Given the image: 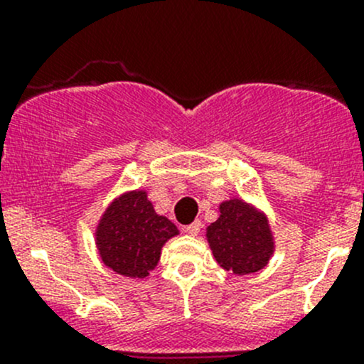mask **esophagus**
<instances>
[{
	"instance_id": "esophagus-1",
	"label": "esophagus",
	"mask_w": 364,
	"mask_h": 364,
	"mask_svg": "<svg viewBox=\"0 0 364 364\" xmlns=\"http://www.w3.org/2000/svg\"><path fill=\"white\" fill-rule=\"evenodd\" d=\"M200 227H203V223H200L199 220H196V222L185 227V232L190 234V236H197V234L200 232Z\"/></svg>"
}]
</instances>
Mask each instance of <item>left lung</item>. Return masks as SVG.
Here are the masks:
<instances>
[{"instance_id": "left-lung-1", "label": "left lung", "mask_w": 364, "mask_h": 364, "mask_svg": "<svg viewBox=\"0 0 364 364\" xmlns=\"http://www.w3.org/2000/svg\"><path fill=\"white\" fill-rule=\"evenodd\" d=\"M208 241L216 262L236 274L262 269L273 253L266 216L240 199L220 204V218L208 227Z\"/></svg>"}]
</instances>
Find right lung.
<instances>
[{
	"label": "right lung",
	"instance_id": "right-lung-1",
	"mask_svg": "<svg viewBox=\"0 0 364 364\" xmlns=\"http://www.w3.org/2000/svg\"><path fill=\"white\" fill-rule=\"evenodd\" d=\"M178 234L174 223L156 215L146 192H132L109 205L97 229L105 266L124 277L144 278L156 267L161 247Z\"/></svg>",
	"mask_w": 364,
	"mask_h": 364
}]
</instances>
